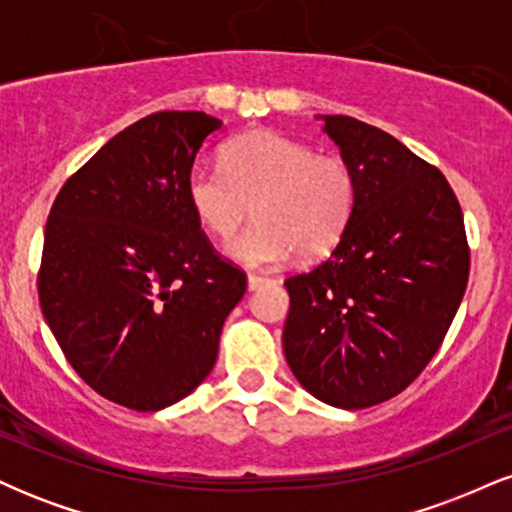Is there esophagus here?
Returning <instances> with one entry per match:
<instances>
[{
  "instance_id": "obj_1",
  "label": "esophagus",
  "mask_w": 512,
  "mask_h": 512,
  "mask_svg": "<svg viewBox=\"0 0 512 512\" xmlns=\"http://www.w3.org/2000/svg\"><path fill=\"white\" fill-rule=\"evenodd\" d=\"M269 284V276H262V274H248V289L250 291H257L260 286Z\"/></svg>"
}]
</instances>
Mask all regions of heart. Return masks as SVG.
<instances>
[{"label":"heart","mask_w":512,"mask_h":512,"mask_svg":"<svg viewBox=\"0 0 512 512\" xmlns=\"http://www.w3.org/2000/svg\"><path fill=\"white\" fill-rule=\"evenodd\" d=\"M187 204L207 231L228 238L255 211L226 252L250 267L327 255L344 236L356 209L358 180L346 158L315 154L279 132L240 134L223 146L221 168H190Z\"/></svg>","instance_id":"heart-1"}]
</instances>
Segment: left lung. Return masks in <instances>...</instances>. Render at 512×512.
Listing matches in <instances>:
<instances>
[{
  "mask_svg": "<svg viewBox=\"0 0 512 512\" xmlns=\"http://www.w3.org/2000/svg\"><path fill=\"white\" fill-rule=\"evenodd\" d=\"M320 120L354 168L358 197L330 260L284 281V354L320 402L366 409L414 383L443 344L467 289L469 248L438 168L354 117Z\"/></svg>",
  "mask_w": 512,
  "mask_h": 512,
  "instance_id": "obj_1",
  "label": "left lung"
}]
</instances>
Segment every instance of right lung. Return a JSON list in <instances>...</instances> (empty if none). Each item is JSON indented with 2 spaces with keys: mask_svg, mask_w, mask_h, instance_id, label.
Segmentation results:
<instances>
[{
  "mask_svg": "<svg viewBox=\"0 0 512 512\" xmlns=\"http://www.w3.org/2000/svg\"><path fill=\"white\" fill-rule=\"evenodd\" d=\"M219 127L197 110L144 117L76 170L50 209L38 274L45 322L81 380L127 409L190 395L248 289L187 204V173Z\"/></svg>",
  "mask_w": 512,
  "mask_h": 512,
  "instance_id": "obj_1",
  "label": "right lung"
}]
</instances>
